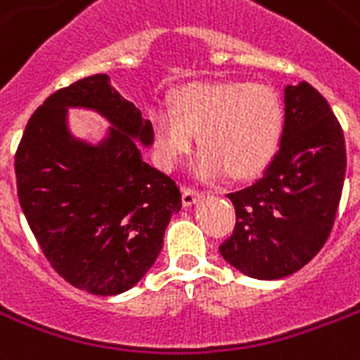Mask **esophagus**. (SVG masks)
I'll return each mask as SVG.
<instances>
[{"instance_id": "esophagus-1", "label": "esophagus", "mask_w": 360, "mask_h": 360, "mask_svg": "<svg viewBox=\"0 0 360 360\" xmlns=\"http://www.w3.org/2000/svg\"><path fill=\"white\" fill-rule=\"evenodd\" d=\"M202 198H204L202 192L192 191V188H185V191H183V205H185V207H191V205H194Z\"/></svg>"}]
</instances>
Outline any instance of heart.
<instances>
[{"label": "heart", "mask_w": 360, "mask_h": 360, "mask_svg": "<svg viewBox=\"0 0 360 360\" xmlns=\"http://www.w3.org/2000/svg\"><path fill=\"white\" fill-rule=\"evenodd\" d=\"M149 126L158 160L175 168L198 131L194 175L219 181L251 177L276 155L283 131V105L266 84L243 81L192 82L174 96V107L150 109Z\"/></svg>", "instance_id": "obj_1"}]
</instances>
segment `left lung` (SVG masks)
Listing matches in <instances>:
<instances>
[{"label": "left lung", "instance_id": "8db88e82", "mask_svg": "<svg viewBox=\"0 0 360 360\" xmlns=\"http://www.w3.org/2000/svg\"><path fill=\"white\" fill-rule=\"evenodd\" d=\"M276 155L262 175L229 194L236 229L219 251L253 279H283L306 266L330 234L345 177L344 131L308 84H287Z\"/></svg>", "mask_w": 360, "mask_h": 360}]
</instances>
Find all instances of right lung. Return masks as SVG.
Masks as SVG:
<instances>
[{
    "label": "right lung",
    "mask_w": 360,
    "mask_h": 360,
    "mask_svg": "<svg viewBox=\"0 0 360 360\" xmlns=\"http://www.w3.org/2000/svg\"><path fill=\"white\" fill-rule=\"evenodd\" d=\"M70 108L94 110L110 128L98 142L77 138ZM153 141L149 119L105 73L51 94L27 120L15 156L18 202L52 268L77 289L120 295L160 255L181 192L143 160Z\"/></svg>",
    "instance_id": "obj_1"
}]
</instances>
